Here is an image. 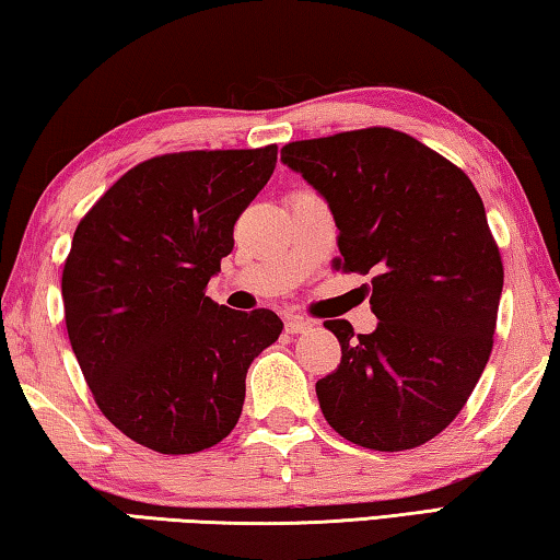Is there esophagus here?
I'll return each instance as SVG.
<instances>
[{"label":"esophagus","mask_w":560,"mask_h":560,"mask_svg":"<svg viewBox=\"0 0 560 560\" xmlns=\"http://www.w3.org/2000/svg\"><path fill=\"white\" fill-rule=\"evenodd\" d=\"M313 327H315L313 319H307V317H302V315H290L285 319V332H290V335L310 332V329H313Z\"/></svg>","instance_id":"1"}]
</instances>
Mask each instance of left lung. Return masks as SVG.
I'll return each mask as SVG.
<instances>
[{
	"label": "left lung",
	"mask_w": 560,
	"mask_h": 560,
	"mask_svg": "<svg viewBox=\"0 0 560 560\" xmlns=\"http://www.w3.org/2000/svg\"><path fill=\"white\" fill-rule=\"evenodd\" d=\"M325 196L342 272L372 275L377 329L327 319L342 360L317 382L347 442L405 452L442 434L489 362L503 288L499 245L469 176L409 133L370 126L282 145Z\"/></svg>",
	"instance_id": "obj_1"
}]
</instances>
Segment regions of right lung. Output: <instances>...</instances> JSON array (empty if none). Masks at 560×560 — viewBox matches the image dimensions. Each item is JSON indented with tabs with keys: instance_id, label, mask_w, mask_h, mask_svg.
I'll return each instance as SVG.
<instances>
[{
	"instance_id": "right-lung-1",
	"label": "right lung",
	"mask_w": 560,
	"mask_h": 560,
	"mask_svg": "<svg viewBox=\"0 0 560 560\" xmlns=\"http://www.w3.org/2000/svg\"><path fill=\"white\" fill-rule=\"evenodd\" d=\"M275 163V143L155 155L77 225L61 272L69 342L101 415L136 444L196 454L241 419L247 366L282 323L206 288Z\"/></svg>"
}]
</instances>
